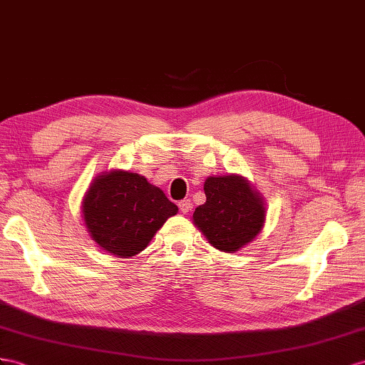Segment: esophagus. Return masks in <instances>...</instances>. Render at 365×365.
<instances>
[{
  "label": "esophagus",
  "instance_id": "esophagus-1",
  "mask_svg": "<svg viewBox=\"0 0 365 365\" xmlns=\"http://www.w3.org/2000/svg\"><path fill=\"white\" fill-rule=\"evenodd\" d=\"M179 208H180V212L183 214H188L191 211V200H182L179 202Z\"/></svg>",
  "mask_w": 365,
  "mask_h": 365
}]
</instances>
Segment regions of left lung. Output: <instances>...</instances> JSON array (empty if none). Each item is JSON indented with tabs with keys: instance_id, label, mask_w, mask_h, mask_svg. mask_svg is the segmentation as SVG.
<instances>
[{
	"instance_id": "obj_1",
	"label": "left lung",
	"mask_w": 365,
	"mask_h": 365,
	"mask_svg": "<svg viewBox=\"0 0 365 365\" xmlns=\"http://www.w3.org/2000/svg\"><path fill=\"white\" fill-rule=\"evenodd\" d=\"M203 191L207 202L195 208L192 223L214 248L236 253L262 231L265 200L244 175H210Z\"/></svg>"
}]
</instances>
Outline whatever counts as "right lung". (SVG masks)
I'll return each instance as SVG.
<instances>
[{
    "mask_svg": "<svg viewBox=\"0 0 365 365\" xmlns=\"http://www.w3.org/2000/svg\"><path fill=\"white\" fill-rule=\"evenodd\" d=\"M179 208L146 177L125 170L98 174L81 202L91 239L117 257H133Z\"/></svg>",
    "mask_w": 365,
    "mask_h": 365,
    "instance_id": "right-lung-1",
    "label": "right lung"
}]
</instances>
